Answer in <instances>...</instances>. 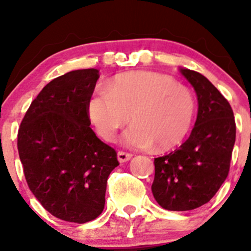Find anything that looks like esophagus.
Instances as JSON below:
<instances>
[{
    "label": "esophagus",
    "instance_id": "obj_1",
    "mask_svg": "<svg viewBox=\"0 0 251 251\" xmlns=\"http://www.w3.org/2000/svg\"><path fill=\"white\" fill-rule=\"evenodd\" d=\"M118 160H119V163H126L128 162L129 159L132 158V154L131 153H126V152H123V151H119L118 152Z\"/></svg>",
    "mask_w": 251,
    "mask_h": 251
}]
</instances>
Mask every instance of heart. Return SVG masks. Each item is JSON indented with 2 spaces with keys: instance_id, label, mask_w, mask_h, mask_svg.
<instances>
[{
  "instance_id": "heart-1",
  "label": "heart",
  "mask_w": 251,
  "mask_h": 251,
  "mask_svg": "<svg viewBox=\"0 0 251 251\" xmlns=\"http://www.w3.org/2000/svg\"><path fill=\"white\" fill-rule=\"evenodd\" d=\"M88 117L106 142L118 129L133 125L123 135L128 148L174 149L188 137L196 114V100L188 87L153 72L120 74L107 87H98L87 103Z\"/></svg>"
}]
</instances>
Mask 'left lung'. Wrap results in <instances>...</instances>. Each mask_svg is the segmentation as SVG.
<instances>
[{"mask_svg":"<svg viewBox=\"0 0 251 251\" xmlns=\"http://www.w3.org/2000/svg\"><path fill=\"white\" fill-rule=\"evenodd\" d=\"M198 100L195 127L179 149L154 158L152 194L170 211H188L211 200L226 179L236 139L231 106L198 72L179 68Z\"/></svg>","mask_w":251,"mask_h":251,"instance_id":"8db88e82","label":"left lung"}]
</instances>
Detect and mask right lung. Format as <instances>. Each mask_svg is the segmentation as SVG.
I'll return each instance as SVG.
<instances>
[{"mask_svg": "<svg viewBox=\"0 0 251 251\" xmlns=\"http://www.w3.org/2000/svg\"><path fill=\"white\" fill-rule=\"evenodd\" d=\"M99 79L96 68L68 72L42 88L25 112L17 149L25 180L56 218L86 223L102 212L117 152L89 127L87 103Z\"/></svg>", "mask_w": 251, "mask_h": 251, "instance_id": "1", "label": "right lung"}]
</instances>
